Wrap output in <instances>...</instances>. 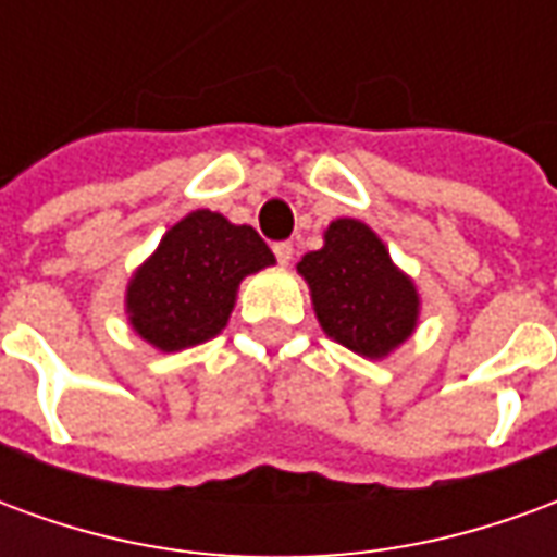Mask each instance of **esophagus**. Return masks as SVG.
I'll list each match as a JSON object with an SVG mask.
<instances>
[{"mask_svg": "<svg viewBox=\"0 0 557 557\" xmlns=\"http://www.w3.org/2000/svg\"><path fill=\"white\" fill-rule=\"evenodd\" d=\"M274 256H277L280 265H289V262H292V244L289 242L274 244Z\"/></svg>", "mask_w": 557, "mask_h": 557, "instance_id": "esophagus-1", "label": "esophagus"}]
</instances>
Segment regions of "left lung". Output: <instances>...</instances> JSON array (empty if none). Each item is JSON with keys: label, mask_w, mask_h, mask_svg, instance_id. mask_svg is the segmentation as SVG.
Instances as JSON below:
<instances>
[{"label": "left lung", "mask_w": 557, "mask_h": 557, "mask_svg": "<svg viewBox=\"0 0 557 557\" xmlns=\"http://www.w3.org/2000/svg\"><path fill=\"white\" fill-rule=\"evenodd\" d=\"M313 295V310L327 337L363 358H385L418 325L420 298L367 223L334 220L325 247L298 262Z\"/></svg>", "instance_id": "8db88e82"}]
</instances>
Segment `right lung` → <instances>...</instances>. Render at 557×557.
<instances>
[{
	"mask_svg": "<svg viewBox=\"0 0 557 557\" xmlns=\"http://www.w3.org/2000/svg\"><path fill=\"white\" fill-rule=\"evenodd\" d=\"M274 265L253 226H235L218 211H190L127 283V319L160 351H182L218 337L230 322L247 274Z\"/></svg>",
	"mask_w": 557,
	"mask_h": 557,
	"instance_id": "add662e5",
	"label": "right lung"
}]
</instances>
